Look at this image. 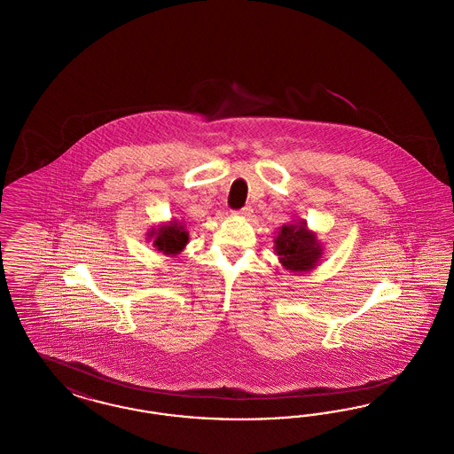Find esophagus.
<instances>
[{"mask_svg": "<svg viewBox=\"0 0 454 454\" xmlns=\"http://www.w3.org/2000/svg\"><path fill=\"white\" fill-rule=\"evenodd\" d=\"M251 213H253V209H251V206H245V207H241V209H238L235 215L238 216H241V218H250Z\"/></svg>", "mask_w": 454, "mask_h": 454, "instance_id": "obj_1", "label": "esophagus"}]
</instances>
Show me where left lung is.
I'll use <instances>...</instances> for the list:
<instances>
[{
    "instance_id": "1",
    "label": "left lung",
    "mask_w": 454,
    "mask_h": 454,
    "mask_svg": "<svg viewBox=\"0 0 454 454\" xmlns=\"http://www.w3.org/2000/svg\"><path fill=\"white\" fill-rule=\"evenodd\" d=\"M278 260L290 271H310L322 258V245L317 235L307 228V221L283 224L275 238Z\"/></svg>"
}]
</instances>
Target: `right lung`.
<instances>
[{"label": "right lung", "mask_w": 454, "mask_h": 454, "mask_svg": "<svg viewBox=\"0 0 454 454\" xmlns=\"http://www.w3.org/2000/svg\"><path fill=\"white\" fill-rule=\"evenodd\" d=\"M149 236L154 238L153 245L156 247L157 251H162L164 254H172V256L184 250L189 239L184 224H181L176 219L171 223L160 224L157 230H153Z\"/></svg>", "instance_id": "1"}]
</instances>
